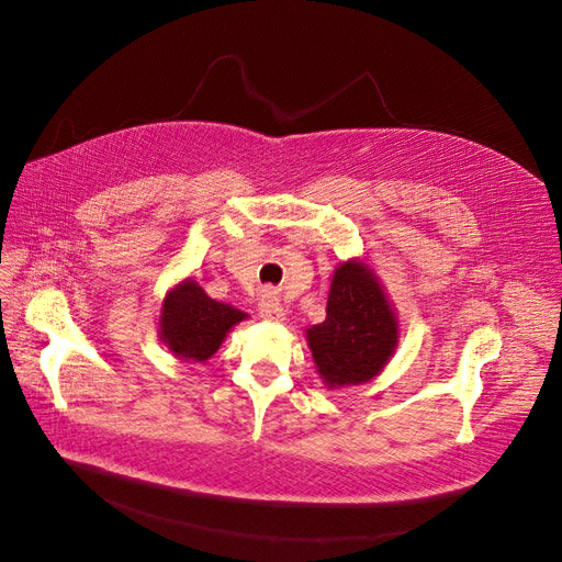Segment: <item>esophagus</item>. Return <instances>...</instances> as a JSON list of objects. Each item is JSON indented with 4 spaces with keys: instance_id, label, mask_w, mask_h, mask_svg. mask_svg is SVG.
I'll return each mask as SVG.
<instances>
[{
    "instance_id": "1",
    "label": "esophagus",
    "mask_w": 562,
    "mask_h": 562,
    "mask_svg": "<svg viewBox=\"0 0 562 562\" xmlns=\"http://www.w3.org/2000/svg\"><path fill=\"white\" fill-rule=\"evenodd\" d=\"M258 312H260V316L267 318V321H281V318L285 316V310H283L281 300L277 297V293H271V291H265V295L260 297Z\"/></svg>"
}]
</instances>
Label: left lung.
Returning a JSON list of instances; mask_svg holds the SVG:
<instances>
[{"label": "left lung", "instance_id": "left-lung-1", "mask_svg": "<svg viewBox=\"0 0 562 562\" xmlns=\"http://www.w3.org/2000/svg\"><path fill=\"white\" fill-rule=\"evenodd\" d=\"M318 375L330 389L370 382L398 345V321L366 262H342L333 274L326 321L307 328Z\"/></svg>", "mask_w": 562, "mask_h": 562}]
</instances>
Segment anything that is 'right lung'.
Masks as SVG:
<instances>
[{
  "mask_svg": "<svg viewBox=\"0 0 562 562\" xmlns=\"http://www.w3.org/2000/svg\"><path fill=\"white\" fill-rule=\"evenodd\" d=\"M244 318L248 314L209 297L196 281L184 279L164 297L159 335L168 351L180 361L203 363Z\"/></svg>",
  "mask_w": 562,
  "mask_h": 562,
  "instance_id": "1",
  "label": "right lung"
}]
</instances>
